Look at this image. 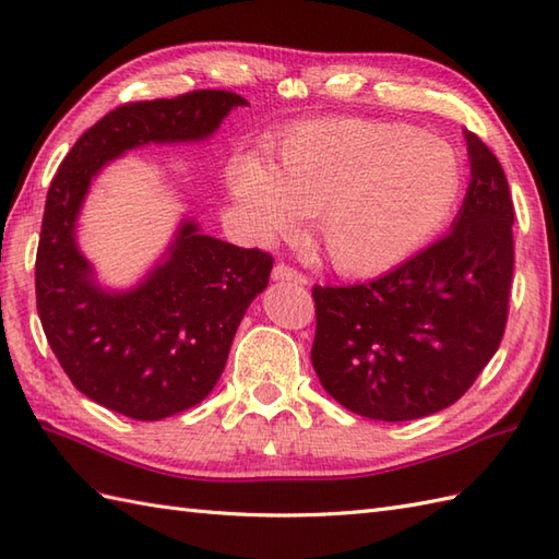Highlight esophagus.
I'll return each instance as SVG.
<instances>
[{"instance_id": "34e87169", "label": "esophagus", "mask_w": 559, "mask_h": 559, "mask_svg": "<svg viewBox=\"0 0 559 559\" xmlns=\"http://www.w3.org/2000/svg\"><path fill=\"white\" fill-rule=\"evenodd\" d=\"M271 278H274V281H293V283H300V285L307 283V276L302 274V271H297L288 264H276L274 271H271Z\"/></svg>"}]
</instances>
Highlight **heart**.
<instances>
[{
  "label": "heart",
  "instance_id": "obj_1",
  "mask_svg": "<svg viewBox=\"0 0 559 559\" xmlns=\"http://www.w3.org/2000/svg\"><path fill=\"white\" fill-rule=\"evenodd\" d=\"M233 198L264 233H288L314 214V240L349 276L405 262L455 214L464 166L445 140L417 128L331 119L281 142L276 164L254 157L230 166Z\"/></svg>",
  "mask_w": 559,
  "mask_h": 559
}]
</instances>
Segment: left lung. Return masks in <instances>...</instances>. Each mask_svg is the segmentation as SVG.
Segmentation results:
<instances>
[{
  "label": "left lung",
  "mask_w": 559,
  "mask_h": 559,
  "mask_svg": "<svg viewBox=\"0 0 559 559\" xmlns=\"http://www.w3.org/2000/svg\"><path fill=\"white\" fill-rule=\"evenodd\" d=\"M472 180L445 238L385 276L314 285L311 365L359 417L409 421L450 407L498 353L510 311L514 204L484 140L466 131Z\"/></svg>",
  "instance_id": "8db88e82"
}]
</instances>
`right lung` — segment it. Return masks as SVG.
<instances>
[{
	"label": "right lung",
	"instance_id": "add662e5",
	"mask_svg": "<svg viewBox=\"0 0 559 559\" xmlns=\"http://www.w3.org/2000/svg\"><path fill=\"white\" fill-rule=\"evenodd\" d=\"M236 107L248 102L228 90L128 102L87 128L51 178L35 259L37 314L71 383L123 417L157 421L212 393L274 257L183 221L138 288L109 293L78 250L75 218L104 164L150 142L210 138Z\"/></svg>",
	"mask_w": 559,
	"mask_h": 559
}]
</instances>
